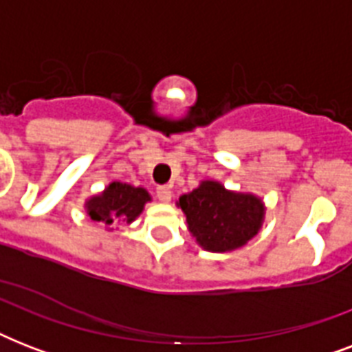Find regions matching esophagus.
I'll use <instances>...</instances> for the list:
<instances>
[{"instance_id": "esophagus-1", "label": "esophagus", "mask_w": 352, "mask_h": 352, "mask_svg": "<svg viewBox=\"0 0 352 352\" xmlns=\"http://www.w3.org/2000/svg\"><path fill=\"white\" fill-rule=\"evenodd\" d=\"M157 197H159V201H162V203L171 201L170 186H157Z\"/></svg>"}]
</instances>
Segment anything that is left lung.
Masks as SVG:
<instances>
[{
  "label": "left lung",
  "instance_id": "obj_1",
  "mask_svg": "<svg viewBox=\"0 0 352 352\" xmlns=\"http://www.w3.org/2000/svg\"><path fill=\"white\" fill-rule=\"evenodd\" d=\"M188 226L199 245L212 252L243 246L257 234L263 204L254 195L226 192L217 182L206 181L179 199Z\"/></svg>",
  "mask_w": 352,
  "mask_h": 352
}]
</instances>
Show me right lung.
I'll list each match as a JSON object with an SVG mask.
<instances>
[{
    "label": "right lung",
    "instance_id": "right-lung-1",
    "mask_svg": "<svg viewBox=\"0 0 352 352\" xmlns=\"http://www.w3.org/2000/svg\"><path fill=\"white\" fill-rule=\"evenodd\" d=\"M146 201H149V195L144 188L111 182L106 192L87 203V212L91 219L106 225H111L118 219L129 223L142 212Z\"/></svg>",
    "mask_w": 352,
    "mask_h": 352
}]
</instances>
